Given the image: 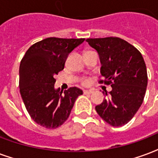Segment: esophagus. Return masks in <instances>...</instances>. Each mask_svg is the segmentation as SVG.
<instances>
[{
	"mask_svg": "<svg viewBox=\"0 0 158 158\" xmlns=\"http://www.w3.org/2000/svg\"><path fill=\"white\" fill-rule=\"evenodd\" d=\"M94 93V91L92 90V89H85L84 90V94H93Z\"/></svg>",
	"mask_w": 158,
	"mask_h": 158,
	"instance_id": "34e87169",
	"label": "esophagus"
}]
</instances>
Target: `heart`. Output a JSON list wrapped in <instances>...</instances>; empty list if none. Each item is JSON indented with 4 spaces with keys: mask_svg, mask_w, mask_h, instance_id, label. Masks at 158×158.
Returning a JSON list of instances; mask_svg holds the SVG:
<instances>
[{
    "mask_svg": "<svg viewBox=\"0 0 158 158\" xmlns=\"http://www.w3.org/2000/svg\"><path fill=\"white\" fill-rule=\"evenodd\" d=\"M87 82H88L87 80H85V81H84V82H83V83H84V84H86V83H87Z\"/></svg>",
    "mask_w": 158,
    "mask_h": 158,
    "instance_id": "heart-1",
    "label": "heart"
}]
</instances>
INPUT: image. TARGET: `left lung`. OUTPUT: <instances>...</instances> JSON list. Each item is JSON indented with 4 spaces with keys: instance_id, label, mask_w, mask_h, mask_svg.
Listing matches in <instances>:
<instances>
[{
    "instance_id": "1",
    "label": "left lung",
    "mask_w": 158,
    "mask_h": 158,
    "mask_svg": "<svg viewBox=\"0 0 158 158\" xmlns=\"http://www.w3.org/2000/svg\"><path fill=\"white\" fill-rule=\"evenodd\" d=\"M86 42L100 57V73L105 79L100 83L112 87L95 110L112 127L124 126L132 119L144 100L148 86L144 59L135 47L119 37L88 38Z\"/></svg>"
}]
</instances>
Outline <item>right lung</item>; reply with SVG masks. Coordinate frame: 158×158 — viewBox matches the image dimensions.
I'll return each mask as SVG.
<instances>
[{
	"instance_id": "obj_1",
	"label": "right lung",
	"mask_w": 158,
	"mask_h": 158,
	"mask_svg": "<svg viewBox=\"0 0 158 158\" xmlns=\"http://www.w3.org/2000/svg\"><path fill=\"white\" fill-rule=\"evenodd\" d=\"M85 38L48 37L31 45L19 68L20 93L28 114L41 127L55 129L65 122L83 91L77 87L54 88L68 56Z\"/></svg>"
}]
</instances>
